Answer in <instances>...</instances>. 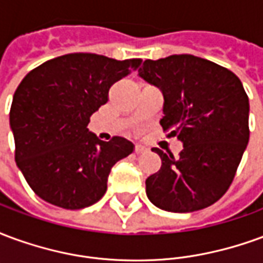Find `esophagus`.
<instances>
[{
  "label": "esophagus",
  "mask_w": 263,
  "mask_h": 263,
  "mask_svg": "<svg viewBox=\"0 0 263 263\" xmlns=\"http://www.w3.org/2000/svg\"><path fill=\"white\" fill-rule=\"evenodd\" d=\"M145 152H148L146 146H143V145H137L135 146V154H145Z\"/></svg>",
  "instance_id": "34e87169"
}]
</instances>
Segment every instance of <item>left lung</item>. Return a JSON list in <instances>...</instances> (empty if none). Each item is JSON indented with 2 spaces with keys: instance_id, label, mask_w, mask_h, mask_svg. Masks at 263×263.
<instances>
[{
  "instance_id": "8db88e82",
  "label": "left lung",
  "mask_w": 263,
  "mask_h": 263,
  "mask_svg": "<svg viewBox=\"0 0 263 263\" xmlns=\"http://www.w3.org/2000/svg\"><path fill=\"white\" fill-rule=\"evenodd\" d=\"M138 76L163 94L160 125L183 143L177 158L159 148L162 166L146 179L158 209L190 213L226 193L249 141V101L241 80L193 54L145 60Z\"/></svg>"
}]
</instances>
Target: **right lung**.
Segmentation results:
<instances>
[{
    "mask_svg": "<svg viewBox=\"0 0 263 263\" xmlns=\"http://www.w3.org/2000/svg\"><path fill=\"white\" fill-rule=\"evenodd\" d=\"M139 63L70 53L45 62L21 81L9 111L15 162L45 201L79 210L105 194L112 166L135 146L122 137L101 141L87 125L108 101L109 87Z\"/></svg>",
    "mask_w": 263,
    "mask_h": 263,
    "instance_id": "1",
    "label": "right lung"
}]
</instances>
